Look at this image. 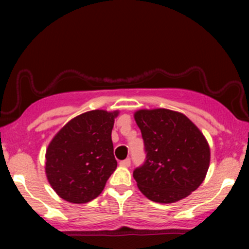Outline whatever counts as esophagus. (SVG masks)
Returning a JSON list of instances; mask_svg holds the SVG:
<instances>
[{
  "mask_svg": "<svg viewBox=\"0 0 249 249\" xmlns=\"http://www.w3.org/2000/svg\"><path fill=\"white\" fill-rule=\"evenodd\" d=\"M130 164H131L130 159H125V160H124V161L120 162V165H122V166H129Z\"/></svg>",
  "mask_w": 249,
  "mask_h": 249,
  "instance_id": "34e87169",
  "label": "esophagus"
}]
</instances>
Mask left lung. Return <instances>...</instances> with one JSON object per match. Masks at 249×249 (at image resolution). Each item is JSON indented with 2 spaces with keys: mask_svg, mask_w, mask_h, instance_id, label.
Here are the masks:
<instances>
[{
  "mask_svg": "<svg viewBox=\"0 0 249 249\" xmlns=\"http://www.w3.org/2000/svg\"><path fill=\"white\" fill-rule=\"evenodd\" d=\"M136 124L145 161L134 170L141 192L156 203H173L198 188L210 165V147L186 115L166 108L141 110Z\"/></svg>",
  "mask_w": 249,
  "mask_h": 249,
  "instance_id": "1",
  "label": "left lung"
}]
</instances>
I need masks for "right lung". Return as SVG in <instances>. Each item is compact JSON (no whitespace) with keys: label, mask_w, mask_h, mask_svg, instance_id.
<instances>
[{"label":"right lung","mask_w":249,"mask_h":249,"mask_svg":"<svg viewBox=\"0 0 249 249\" xmlns=\"http://www.w3.org/2000/svg\"><path fill=\"white\" fill-rule=\"evenodd\" d=\"M118 112L94 110L78 115L46 149L45 171L61 198L83 204L103 192L117 169L111 132Z\"/></svg>","instance_id":"add662e5"}]
</instances>
